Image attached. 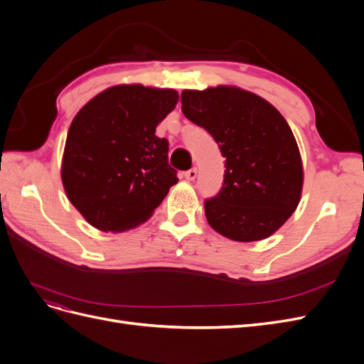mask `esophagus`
<instances>
[{"instance_id":"esophagus-1","label":"esophagus","mask_w":364,"mask_h":364,"mask_svg":"<svg viewBox=\"0 0 364 364\" xmlns=\"http://www.w3.org/2000/svg\"><path fill=\"white\" fill-rule=\"evenodd\" d=\"M186 181H194L197 178V168H190L188 171L183 173Z\"/></svg>"}]
</instances>
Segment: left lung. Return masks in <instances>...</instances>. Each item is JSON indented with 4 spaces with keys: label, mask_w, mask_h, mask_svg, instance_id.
<instances>
[{
    "label": "left lung",
    "mask_w": 364,
    "mask_h": 364,
    "mask_svg": "<svg viewBox=\"0 0 364 364\" xmlns=\"http://www.w3.org/2000/svg\"><path fill=\"white\" fill-rule=\"evenodd\" d=\"M182 112L203 127L225 161L222 190L205 200L209 226L235 241L270 237L299 205L304 170L285 118L264 98L235 86L183 91Z\"/></svg>",
    "instance_id": "8db88e82"
}]
</instances>
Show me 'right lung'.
<instances>
[{
    "label": "right lung",
    "mask_w": 364,
    "mask_h": 364,
    "mask_svg": "<svg viewBox=\"0 0 364 364\" xmlns=\"http://www.w3.org/2000/svg\"><path fill=\"white\" fill-rule=\"evenodd\" d=\"M178 100L174 90L118 85L74 117L60 174L70 202L87 223L105 232L135 228L178 183L168 141L155 135Z\"/></svg>",
    "instance_id": "right-lung-1"
}]
</instances>
